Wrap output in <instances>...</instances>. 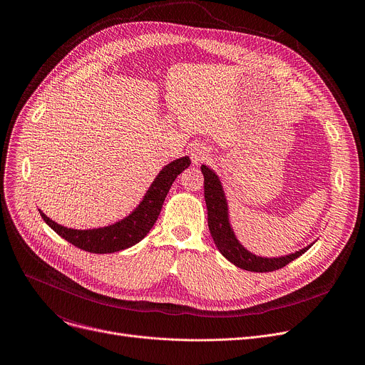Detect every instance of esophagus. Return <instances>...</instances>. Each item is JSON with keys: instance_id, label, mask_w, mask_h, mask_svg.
I'll return each mask as SVG.
<instances>
[{"instance_id": "34e87169", "label": "esophagus", "mask_w": 365, "mask_h": 365, "mask_svg": "<svg viewBox=\"0 0 365 365\" xmlns=\"http://www.w3.org/2000/svg\"><path fill=\"white\" fill-rule=\"evenodd\" d=\"M207 148H205L203 145H195L192 148V160L195 165H199L202 162H205V159L207 158Z\"/></svg>"}]
</instances>
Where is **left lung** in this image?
<instances>
[{"label": "left lung", "instance_id": "8db88e82", "mask_svg": "<svg viewBox=\"0 0 365 365\" xmlns=\"http://www.w3.org/2000/svg\"><path fill=\"white\" fill-rule=\"evenodd\" d=\"M203 173V190H205V202L207 210V227H210L211 235L214 238L215 245L221 251V254L228 258L231 263H234L237 267L254 272V273H269L279 270L293 259L300 257L303 252H306L309 247L279 258H263L257 257L251 252H248L235 238L230 222H228V214H227V202L225 196L221 187V182L217 178V175L205 165L200 168Z\"/></svg>", "mask_w": 365, "mask_h": 365}]
</instances>
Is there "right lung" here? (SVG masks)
<instances>
[{
	"label": "right lung",
	"mask_w": 365,
	"mask_h": 365,
	"mask_svg": "<svg viewBox=\"0 0 365 365\" xmlns=\"http://www.w3.org/2000/svg\"><path fill=\"white\" fill-rule=\"evenodd\" d=\"M190 165L189 158H182L168 165L155 178L137 210L125 220L96 230H71L47 218L41 211L44 222L75 247L95 254H107L125 250L141 241L158 221L165 197L175 179Z\"/></svg>",
	"instance_id": "1"
}]
</instances>
